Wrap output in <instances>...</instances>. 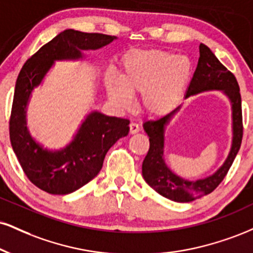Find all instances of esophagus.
<instances>
[{"label": "esophagus", "instance_id": "1", "mask_svg": "<svg viewBox=\"0 0 253 253\" xmlns=\"http://www.w3.org/2000/svg\"><path fill=\"white\" fill-rule=\"evenodd\" d=\"M140 130V127L138 124L135 123H130L129 124V133L130 134H135V133H138Z\"/></svg>", "mask_w": 253, "mask_h": 253}]
</instances>
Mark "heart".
<instances>
[{
	"instance_id": "1",
	"label": "heart",
	"mask_w": 253,
	"mask_h": 253,
	"mask_svg": "<svg viewBox=\"0 0 253 253\" xmlns=\"http://www.w3.org/2000/svg\"><path fill=\"white\" fill-rule=\"evenodd\" d=\"M192 77V65L185 56L164 50L130 53L124 59L120 80L108 77L106 88L118 107L133 106L132 95H141V105L153 115H164L175 107Z\"/></svg>"
}]
</instances>
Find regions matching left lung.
<instances>
[{
	"instance_id": "obj_1",
	"label": "left lung",
	"mask_w": 253,
	"mask_h": 253,
	"mask_svg": "<svg viewBox=\"0 0 253 253\" xmlns=\"http://www.w3.org/2000/svg\"><path fill=\"white\" fill-rule=\"evenodd\" d=\"M199 60L192 80L186 92V97L206 90H221L230 99L232 106V146L229 156L220 169L206 178L190 181L174 174L169 169L164 158L165 127L180 108L178 106L171 113L157 120L146 121L144 129L150 136V150L142 163V176L145 181L160 196L178 203H188L213 192L229 172L234 158L238 153L243 139L242 97L237 79L219 61L208 45L200 43Z\"/></svg>"
}]
</instances>
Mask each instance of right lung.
I'll use <instances>...</instances> for the list:
<instances>
[{"label": "right lung", "instance_id": "right-lung-1", "mask_svg": "<svg viewBox=\"0 0 253 253\" xmlns=\"http://www.w3.org/2000/svg\"><path fill=\"white\" fill-rule=\"evenodd\" d=\"M115 36L67 29L28 59L21 69L9 120V135L24 174L35 186L50 194H68L95 178L109 148L129 132V120L94 111L87 115L77 135L60 151L38 144L27 128L26 111L30 94L56 60H78L84 50H95Z\"/></svg>", "mask_w": 253, "mask_h": 253}]
</instances>
